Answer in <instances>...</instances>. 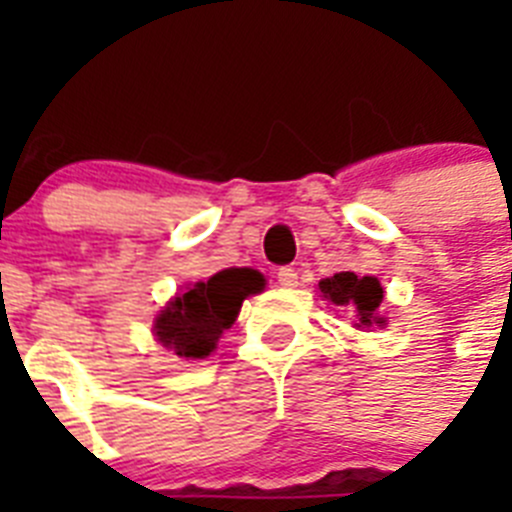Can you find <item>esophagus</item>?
Returning a JSON list of instances; mask_svg holds the SVG:
<instances>
[{"instance_id": "obj_1", "label": "esophagus", "mask_w": 512, "mask_h": 512, "mask_svg": "<svg viewBox=\"0 0 512 512\" xmlns=\"http://www.w3.org/2000/svg\"><path fill=\"white\" fill-rule=\"evenodd\" d=\"M277 282L282 284V287H297V271L292 269V266H282V269L277 271Z\"/></svg>"}]
</instances>
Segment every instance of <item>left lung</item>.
<instances>
[{"label":"left lung","instance_id":"8db88e82","mask_svg":"<svg viewBox=\"0 0 512 512\" xmlns=\"http://www.w3.org/2000/svg\"><path fill=\"white\" fill-rule=\"evenodd\" d=\"M318 289L330 305L356 312V328H372V325L387 323L379 315L384 289L377 277H356L354 271H338L333 277L320 279Z\"/></svg>","mask_w":512,"mask_h":512}]
</instances>
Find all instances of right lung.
Wrapping results in <instances>:
<instances>
[{
  "label": "right lung",
  "mask_w": 512,
  "mask_h": 512,
  "mask_svg": "<svg viewBox=\"0 0 512 512\" xmlns=\"http://www.w3.org/2000/svg\"><path fill=\"white\" fill-rule=\"evenodd\" d=\"M264 277L256 269H223L207 282H197L158 312L153 333L161 346L182 359H205L217 338L235 323L243 300L259 295Z\"/></svg>",
  "instance_id": "obj_1"
}]
</instances>
